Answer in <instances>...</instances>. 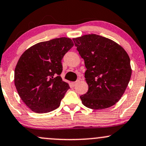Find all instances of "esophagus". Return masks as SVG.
<instances>
[{
	"mask_svg": "<svg viewBox=\"0 0 146 146\" xmlns=\"http://www.w3.org/2000/svg\"><path fill=\"white\" fill-rule=\"evenodd\" d=\"M79 82H80V80H78L77 81H75V82H73V86H76V85L79 83Z\"/></svg>",
	"mask_w": 146,
	"mask_h": 146,
	"instance_id": "34e87169",
	"label": "esophagus"
}]
</instances>
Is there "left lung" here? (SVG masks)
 <instances>
[{
	"instance_id": "obj_1",
	"label": "left lung",
	"mask_w": 146,
	"mask_h": 146,
	"mask_svg": "<svg viewBox=\"0 0 146 146\" xmlns=\"http://www.w3.org/2000/svg\"><path fill=\"white\" fill-rule=\"evenodd\" d=\"M84 60L88 92L80 96L87 108L104 109L115 105L124 93L132 74L128 53L108 38L88 34L73 38Z\"/></svg>"
}]
</instances>
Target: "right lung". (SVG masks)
I'll use <instances>...</instances> for the list:
<instances>
[{
    "label": "right lung",
    "instance_id": "add662e5",
    "mask_svg": "<svg viewBox=\"0 0 146 146\" xmlns=\"http://www.w3.org/2000/svg\"><path fill=\"white\" fill-rule=\"evenodd\" d=\"M73 45L71 39L64 37L41 42L27 49L18 60L15 86L21 100L35 113L56 109L70 88L60 74L62 59Z\"/></svg>",
    "mask_w": 146,
    "mask_h": 146
}]
</instances>
